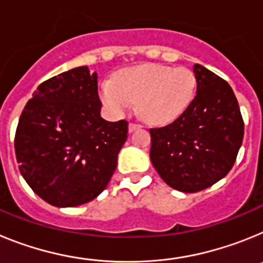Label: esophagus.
Listing matches in <instances>:
<instances>
[{
    "instance_id": "34e87169",
    "label": "esophagus",
    "mask_w": 263,
    "mask_h": 263,
    "mask_svg": "<svg viewBox=\"0 0 263 263\" xmlns=\"http://www.w3.org/2000/svg\"><path fill=\"white\" fill-rule=\"evenodd\" d=\"M139 127H141V125L133 124V122H132V124H129V133H133L134 130L139 129Z\"/></svg>"
}]
</instances>
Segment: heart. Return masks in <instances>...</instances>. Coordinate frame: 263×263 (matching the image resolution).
Segmentation results:
<instances>
[{
    "instance_id": "1",
    "label": "heart",
    "mask_w": 263,
    "mask_h": 263,
    "mask_svg": "<svg viewBox=\"0 0 263 263\" xmlns=\"http://www.w3.org/2000/svg\"><path fill=\"white\" fill-rule=\"evenodd\" d=\"M196 85L191 69L146 63L122 69L115 80H104L100 97L113 116L127 115L139 101V110L148 122L166 125L191 105Z\"/></svg>"
}]
</instances>
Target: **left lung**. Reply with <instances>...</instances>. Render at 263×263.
<instances>
[{
  "label": "left lung",
  "instance_id": "1",
  "mask_svg": "<svg viewBox=\"0 0 263 263\" xmlns=\"http://www.w3.org/2000/svg\"><path fill=\"white\" fill-rule=\"evenodd\" d=\"M196 96L173 124L150 129V159L174 190L191 194L224 178L236 162L243 121L231 85L195 64Z\"/></svg>",
  "mask_w": 263,
  "mask_h": 263
}]
</instances>
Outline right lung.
I'll list each match as a JSON object with an SVG mask.
<instances>
[{
    "label": "right lung",
    "mask_w": 263,
    "mask_h": 263,
    "mask_svg": "<svg viewBox=\"0 0 263 263\" xmlns=\"http://www.w3.org/2000/svg\"><path fill=\"white\" fill-rule=\"evenodd\" d=\"M97 73L76 67L42 83L17 126L14 147L31 190L59 208L93 200L108 185L127 122L105 121Z\"/></svg>",
    "instance_id": "right-lung-1"
}]
</instances>
